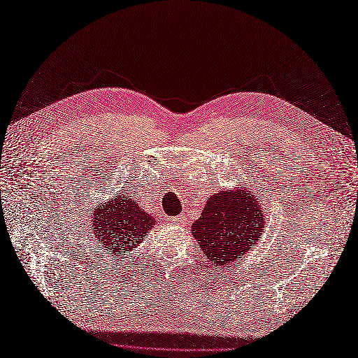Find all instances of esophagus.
<instances>
[{
    "label": "esophagus",
    "instance_id": "1",
    "mask_svg": "<svg viewBox=\"0 0 358 358\" xmlns=\"http://www.w3.org/2000/svg\"><path fill=\"white\" fill-rule=\"evenodd\" d=\"M173 224H177V226H186V224H187V218H186L185 215L175 217V218H173Z\"/></svg>",
    "mask_w": 358,
    "mask_h": 358
}]
</instances>
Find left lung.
Wrapping results in <instances>:
<instances>
[{
  "label": "left lung",
  "instance_id": "left-lung-1",
  "mask_svg": "<svg viewBox=\"0 0 358 358\" xmlns=\"http://www.w3.org/2000/svg\"><path fill=\"white\" fill-rule=\"evenodd\" d=\"M263 206L248 187L210 196L191 232L212 264L227 268L255 245L264 227Z\"/></svg>",
  "mask_w": 358,
  "mask_h": 358
}]
</instances>
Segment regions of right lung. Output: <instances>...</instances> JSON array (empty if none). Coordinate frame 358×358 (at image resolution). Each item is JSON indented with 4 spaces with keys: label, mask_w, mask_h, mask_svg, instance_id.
Segmentation results:
<instances>
[{
    "label": "right lung",
    "mask_w": 358,
    "mask_h": 358,
    "mask_svg": "<svg viewBox=\"0 0 358 358\" xmlns=\"http://www.w3.org/2000/svg\"><path fill=\"white\" fill-rule=\"evenodd\" d=\"M155 224V218L143 210L135 199L126 195H113L108 203L98 204L92 217V231L96 243L104 252L113 258L126 255L148 237V231Z\"/></svg>",
    "instance_id": "obj_1"
}]
</instances>
